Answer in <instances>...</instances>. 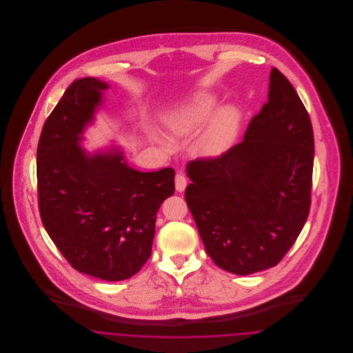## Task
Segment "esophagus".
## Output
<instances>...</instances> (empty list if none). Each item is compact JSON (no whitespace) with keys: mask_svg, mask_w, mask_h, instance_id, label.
<instances>
[{"mask_svg":"<svg viewBox=\"0 0 353 353\" xmlns=\"http://www.w3.org/2000/svg\"><path fill=\"white\" fill-rule=\"evenodd\" d=\"M174 185H176V190L177 192H183L186 186V179H185L184 173L179 172L174 177Z\"/></svg>","mask_w":353,"mask_h":353,"instance_id":"1","label":"esophagus"}]
</instances>
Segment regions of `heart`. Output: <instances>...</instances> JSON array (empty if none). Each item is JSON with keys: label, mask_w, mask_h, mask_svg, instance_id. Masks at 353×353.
Wrapping results in <instances>:
<instances>
[{"label": "heart", "mask_w": 353, "mask_h": 353, "mask_svg": "<svg viewBox=\"0 0 353 353\" xmlns=\"http://www.w3.org/2000/svg\"><path fill=\"white\" fill-rule=\"evenodd\" d=\"M219 99L206 91L197 92L167 115L169 127L177 134H193L214 115ZM242 125V112L235 105H225L212 120L201 141L205 156L217 157L234 145Z\"/></svg>", "instance_id": "1"}]
</instances>
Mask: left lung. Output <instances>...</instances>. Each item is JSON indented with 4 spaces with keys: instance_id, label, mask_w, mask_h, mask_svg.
Listing matches in <instances>:
<instances>
[{
    "instance_id": "8db88e82",
    "label": "left lung",
    "mask_w": 353,
    "mask_h": 353,
    "mask_svg": "<svg viewBox=\"0 0 353 353\" xmlns=\"http://www.w3.org/2000/svg\"><path fill=\"white\" fill-rule=\"evenodd\" d=\"M314 150L304 104L285 75L271 68L268 103L243 140L186 168L192 180L186 205L219 268L249 275L282 261L310 213Z\"/></svg>"
}]
</instances>
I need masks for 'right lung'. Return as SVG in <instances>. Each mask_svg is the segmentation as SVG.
<instances>
[{
	"label": "right lung",
	"instance_id": "add662e5",
	"mask_svg": "<svg viewBox=\"0 0 353 353\" xmlns=\"http://www.w3.org/2000/svg\"><path fill=\"white\" fill-rule=\"evenodd\" d=\"M107 88L88 77L68 85L39 136L37 189L42 223L68 263L117 282L151 256L156 213L174 192V170L144 173L119 152H84L79 134Z\"/></svg>",
	"mask_w": 353,
	"mask_h": 353
}]
</instances>
